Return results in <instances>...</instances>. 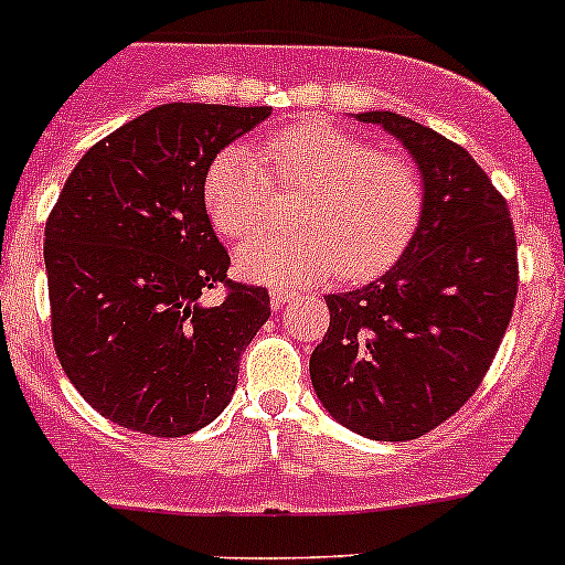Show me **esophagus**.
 <instances>
[{
  "instance_id": "esophagus-1",
  "label": "esophagus",
  "mask_w": 565,
  "mask_h": 565,
  "mask_svg": "<svg viewBox=\"0 0 565 565\" xmlns=\"http://www.w3.org/2000/svg\"><path fill=\"white\" fill-rule=\"evenodd\" d=\"M292 298H295V292L289 287H273L270 289V306H273V309H281V306H287Z\"/></svg>"
}]
</instances>
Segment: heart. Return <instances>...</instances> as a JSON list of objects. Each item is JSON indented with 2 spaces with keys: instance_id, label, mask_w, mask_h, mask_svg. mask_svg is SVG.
<instances>
[{
  "instance_id": "1",
  "label": "heart",
  "mask_w": 565,
  "mask_h": 565,
  "mask_svg": "<svg viewBox=\"0 0 565 565\" xmlns=\"http://www.w3.org/2000/svg\"><path fill=\"white\" fill-rule=\"evenodd\" d=\"M273 185L303 188L295 232L256 235L237 248V270L267 284H311L339 270L363 281L388 270L418 230L424 180L409 158L306 119L267 136L259 156L232 145L204 174L215 230L248 237L267 224Z\"/></svg>"
}]
</instances>
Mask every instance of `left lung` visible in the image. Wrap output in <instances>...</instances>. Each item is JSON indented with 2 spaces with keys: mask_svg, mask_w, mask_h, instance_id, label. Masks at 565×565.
Wrapping results in <instances>:
<instances>
[{
  "mask_svg": "<svg viewBox=\"0 0 565 565\" xmlns=\"http://www.w3.org/2000/svg\"><path fill=\"white\" fill-rule=\"evenodd\" d=\"M396 136L424 180L413 241L377 281L328 295L311 385L347 429L385 443L426 435L476 393L516 300L505 199L465 147L393 111L355 114Z\"/></svg>",
  "mask_w": 565,
  "mask_h": 565,
  "instance_id": "left-lung-1",
  "label": "left lung"
}]
</instances>
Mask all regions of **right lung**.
<instances>
[{
    "label": "right lung",
    "mask_w": 565,
    "mask_h": 565,
    "mask_svg": "<svg viewBox=\"0 0 565 565\" xmlns=\"http://www.w3.org/2000/svg\"><path fill=\"white\" fill-rule=\"evenodd\" d=\"M267 117L270 106L150 108L89 147L45 221L56 358L125 429L182 437L218 418L270 317L265 287L226 278L204 207L213 158ZM218 282L225 300L204 305Z\"/></svg>",
    "instance_id": "1"
}]
</instances>
